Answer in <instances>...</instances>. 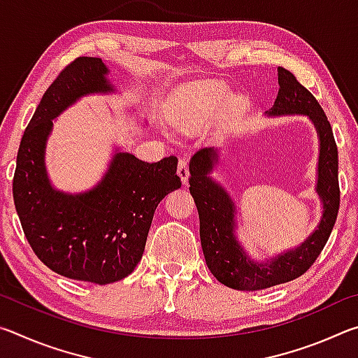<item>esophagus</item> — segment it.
Wrapping results in <instances>:
<instances>
[{"instance_id":"34e87169","label":"esophagus","mask_w":358,"mask_h":358,"mask_svg":"<svg viewBox=\"0 0 358 358\" xmlns=\"http://www.w3.org/2000/svg\"><path fill=\"white\" fill-rule=\"evenodd\" d=\"M177 172L180 175L181 181H183V185H186L187 183V177H189V167H187V159H186V157H180V159H178Z\"/></svg>"}]
</instances>
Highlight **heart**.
<instances>
[{
	"label": "heart",
	"instance_id": "heart-1",
	"mask_svg": "<svg viewBox=\"0 0 358 358\" xmlns=\"http://www.w3.org/2000/svg\"><path fill=\"white\" fill-rule=\"evenodd\" d=\"M227 96V87L222 82H201L186 92L173 107L171 120L175 128L185 132L199 131L213 118ZM248 101L240 94L230 96L224 102V117L235 118L245 110Z\"/></svg>",
	"mask_w": 358,
	"mask_h": 358
}]
</instances>
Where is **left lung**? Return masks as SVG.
<instances>
[{"label":"left lung","mask_w":358,"mask_h":358,"mask_svg":"<svg viewBox=\"0 0 358 358\" xmlns=\"http://www.w3.org/2000/svg\"><path fill=\"white\" fill-rule=\"evenodd\" d=\"M278 98L270 115H308L320 138L317 192L324 203L319 227L305 243L266 264H256L241 250L234 235V203L226 191L207 173L213 169L216 151L202 148L189 161V192L201 221V243L208 268L224 286L237 290H259L294 281L316 262L336 222L339 210L338 148L330 121L311 92L292 72L278 68Z\"/></svg>","instance_id":"obj_1"}]
</instances>
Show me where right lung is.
<instances>
[{
	"mask_svg": "<svg viewBox=\"0 0 358 358\" xmlns=\"http://www.w3.org/2000/svg\"><path fill=\"white\" fill-rule=\"evenodd\" d=\"M101 58L78 57L42 96L23 132L12 194L23 234L36 256L71 280L108 284L134 271L147 243L155 210L181 186L177 157L143 162L117 153L101 183L68 196L47 180L44 148L52 120L83 94L110 92Z\"/></svg>",
	"mask_w": 358,
	"mask_h": 358,
	"instance_id": "add662e5",
	"label": "right lung"
}]
</instances>
